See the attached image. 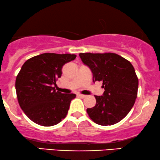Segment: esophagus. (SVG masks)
Listing matches in <instances>:
<instances>
[{
	"mask_svg": "<svg viewBox=\"0 0 160 160\" xmlns=\"http://www.w3.org/2000/svg\"><path fill=\"white\" fill-rule=\"evenodd\" d=\"M78 97H79V98H86V95H82V94H78Z\"/></svg>",
	"mask_w": 160,
	"mask_h": 160,
	"instance_id": "obj_1",
	"label": "esophagus"
}]
</instances>
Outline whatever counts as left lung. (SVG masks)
Returning a JSON list of instances; mask_svg holds the SVG:
<instances>
[{"instance_id": "left-lung-1", "label": "left lung", "mask_w": 160, "mask_h": 160, "mask_svg": "<svg viewBox=\"0 0 160 160\" xmlns=\"http://www.w3.org/2000/svg\"><path fill=\"white\" fill-rule=\"evenodd\" d=\"M80 57L93 74V81H102L103 95H95L96 104L86 109L96 124L107 126L122 121L131 110L137 98L138 80L132 65L114 53H80Z\"/></svg>"}]
</instances>
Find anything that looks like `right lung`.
Returning <instances> with one entry per match:
<instances>
[{
  "instance_id": "right-lung-1",
  "label": "right lung",
  "mask_w": 160,
  "mask_h": 160,
  "mask_svg": "<svg viewBox=\"0 0 160 160\" xmlns=\"http://www.w3.org/2000/svg\"><path fill=\"white\" fill-rule=\"evenodd\" d=\"M76 57L45 53L28 59L22 65L15 80V90L21 108L32 122L50 127L65 118L76 95L56 91L53 85L61 77L63 65Z\"/></svg>"
}]
</instances>
